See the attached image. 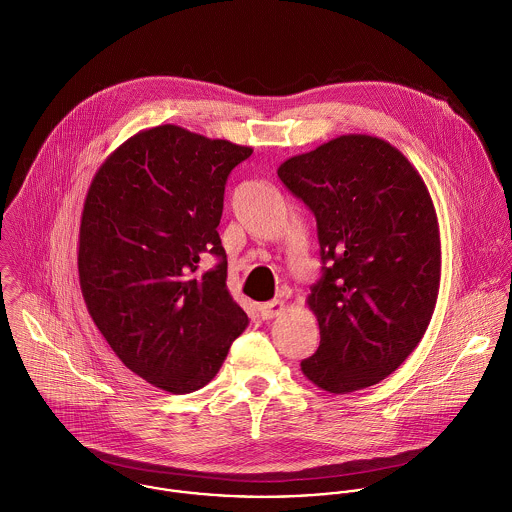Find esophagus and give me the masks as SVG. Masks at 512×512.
<instances>
[{"label":"esophagus","mask_w":512,"mask_h":512,"mask_svg":"<svg viewBox=\"0 0 512 512\" xmlns=\"http://www.w3.org/2000/svg\"><path fill=\"white\" fill-rule=\"evenodd\" d=\"M284 309H286V303L280 301V299H276V301L262 303V305H260V315H262V319H274V317L282 315Z\"/></svg>","instance_id":"34e87169"}]
</instances>
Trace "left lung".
<instances>
[{"label": "left lung", "mask_w": 512, "mask_h": 512, "mask_svg": "<svg viewBox=\"0 0 512 512\" xmlns=\"http://www.w3.org/2000/svg\"><path fill=\"white\" fill-rule=\"evenodd\" d=\"M315 215L323 280L305 303L319 349L301 372L329 394L384 380L422 341L438 301L439 222L430 191L390 142L345 134L278 167Z\"/></svg>", "instance_id": "obj_1"}]
</instances>
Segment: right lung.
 <instances>
[{"label":"right lung","instance_id":"right-lung-1","mask_svg":"<svg viewBox=\"0 0 512 512\" xmlns=\"http://www.w3.org/2000/svg\"><path fill=\"white\" fill-rule=\"evenodd\" d=\"M252 147L175 124L142 130L98 167L80 217L78 282L116 357L151 386L209 384L248 315L226 288L224 185ZM223 262L192 274L200 254Z\"/></svg>","mask_w":512,"mask_h":512}]
</instances>
